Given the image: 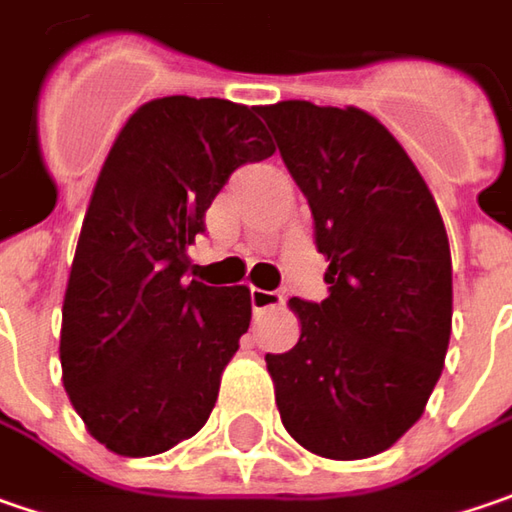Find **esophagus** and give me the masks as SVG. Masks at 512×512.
I'll return each instance as SVG.
<instances>
[{"label": "esophagus", "mask_w": 512, "mask_h": 512, "mask_svg": "<svg viewBox=\"0 0 512 512\" xmlns=\"http://www.w3.org/2000/svg\"><path fill=\"white\" fill-rule=\"evenodd\" d=\"M280 300H283L280 292H269V289H255L252 286V309H255L257 315L266 312V309H272V306H278Z\"/></svg>", "instance_id": "1"}]
</instances>
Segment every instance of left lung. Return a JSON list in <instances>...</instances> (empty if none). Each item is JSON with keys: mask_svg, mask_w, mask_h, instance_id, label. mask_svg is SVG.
Returning <instances> with one entry per match:
<instances>
[{"mask_svg": "<svg viewBox=\"0 0 512 512\" xmlns=\"http://www.w3.org/2000/svg\"><path fill=\"white\" fill-rule=\"evenodd\" d=\"M309 200L329 298H292L300 338L266 355L280 421L309 453L378 456L421 418L453 329L444 220L410 154L361 108L260 105Z\"/></svg>", "mask_w": 512, "mask_h": 512, "instance_id": "left-lung-1", "label": "left lung"}]
</instances>
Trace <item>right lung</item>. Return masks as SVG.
I'll list each match as a JSON object with an SVG mask.
<instances>
[{
  "mask_svg": "<svg viewBox=\"0 0 512 512\" xmlns=\"http://www.w3.org/2000/svg\"><path fill=\"white\" fill-rule=\"evenodd\" d=\"M257 105H140L102 163L62 300L65 392L111 453H166L214 410L252 321L246 286L186 280V255L234 168L275 154Z\"/></svg>",
  "mask_w": 512,
  "mask_h": 512,
  "instance_id": "add662e5",
  "label": "right lung"
}]
</instances>
